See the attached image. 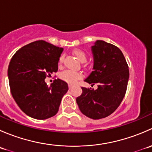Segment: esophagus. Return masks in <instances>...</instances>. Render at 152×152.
<instances>
[{
  "instance_id": "34e87169",
  "label": "esophagus",
  "mask_w": 152,
  "mask_h": 152,
  "mask_svg": "<svg viewBox=\"0 0 152 152\" xmlns=\"http://www.w3.org/2000/svg\"><path fill=\"white\" fill-rule=\"evenodd\" d=\"M68 87H69V89H72L73 88V85H68Z\"/></svg>"
}]
</instances>
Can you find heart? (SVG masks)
Here are the masks:
<instances>
[{
    "label": "heart",
    "mask_w": 152,
    "mask_h": 152,
    "mask_svg": "<svg viewBox=\"0 0 152 152\" xmlns=\"http://www.w3.org/2000/svg\"><path fill=\"white\" fill-rule=\"evenodd\" d=\"M73 55L81 62H85L87 59V54L84 50L81 49H76L73 52ZM63 56H61L59 58V65L62 63L63 62ZM82 77V73L78 71H73V70H66L62 72L60 74V78L62 80L65 81L69 85H75L78 80Z\"/></svg>",
    "instance_id": "obj_1"
}]
</instances>
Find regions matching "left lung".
Here are the masks:
<instances>
[{
	"mask_svg": "<svg viewBox=\"0 0 152 152\" xmlns=\"http://www.w3.org/2000/svg\"><path fill=\"white\" fill-rule=\"evenodd\" d=\"M92 51L93 70L85 82L98 85L96 90L82 87V93L76 98L80 111L97 120L114 113L121 103L128 85L129 67L121 50L115 45L97 40Z\"/></svg>",
	"mask_w": 152,
	"mask_h": 152,
	"instance_id": "1",
	"label": "left lung"
}]
</instances>
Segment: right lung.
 I'll return each instance as SVG.
<instances>
[{"label": "right lung", "instance_id": "obj_1", "mask_svg": "<svg viewBox=\"0 0 152 152\" xmlns=\"http://www.w3.org/2000/svg\"><path fill=\"white\" fill-rule=\"evenodd\" d=\"M62 48L44 40L22 47L14 54L8 67L11 93L18 107L33 118L44 120L57 113L68 90L65 82L57 79L48 86L45 79L58 70Z\"/></svg>", "mask_w": 152, "mask_h": 152}]
</instances>
